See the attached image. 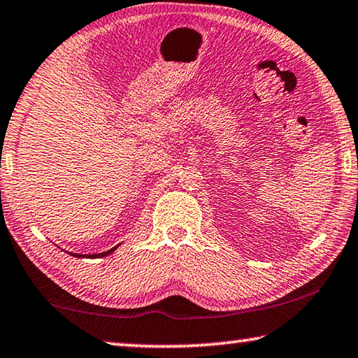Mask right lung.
I'll return each mask as SVG.
<instances>
[{"label":"right lung","instance_id":"add662e5","mask_svg":"<svg viewBox=\"0 0 358 358\" xmlns=\"http://www.w3.org/2000/svg\"><path fill=\"white\" fill-rule=\"evenodd\" d=\"M117 247H115V248H111V250H108V252H105V253H97V255H78V253H70L71 257H76V258H84V257H87V258H103V257H106V255H110V253H113L116 250Z\"/></svg>","mask_w":358,"mask_h":358}]
</instances>
